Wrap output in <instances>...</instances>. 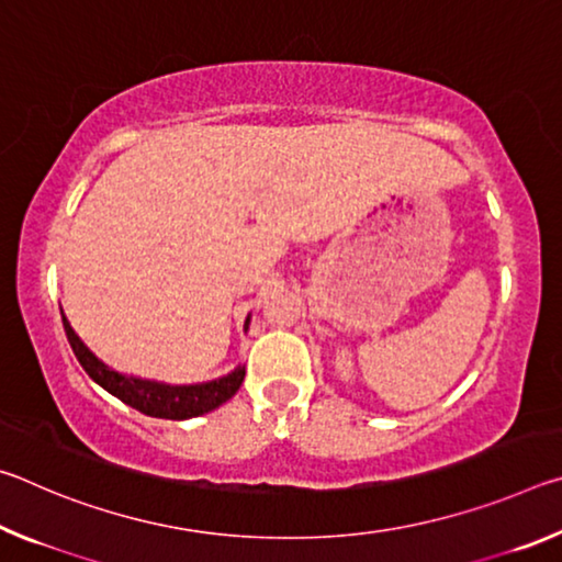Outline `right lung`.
I'll return each mask as SVG.
<instances>
[{
  "mask_svg": "<svg viewBox=\"0 0 562 562\" xmlns=\"http://www.w3.org/2000/svg\"><path fill=\"white\" fill-rule=\"evenodd\" d=\"M61 322L66 339L74 349L76 359L83 367L93 382L101 389H106L109 394L121 398L123 404L136 408V412L156 418H173V422H183V418L203 416L213 412L227 398H233L237 389H240L245 379V367H235L231 374L217 376L213 382H201V384H166L156 382V379H140L133 374H123L119 369L109 367L106 361H101L93 351L83 345L81 337L76 335L74 327L66 319L61 310ZM250 327V315L245 319V329Z\"/></svg>",
  "mask_w": 562,
  "mask_h": 562,
  "instance_id": "obj_1",
  "label": "right lung"
}]
</instances>
